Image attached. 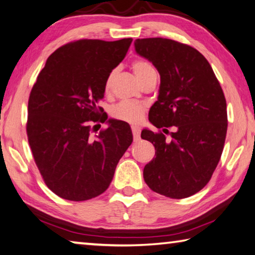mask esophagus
Masks as SVG:
<instances>
[{"mask_svg": "<svg viewBox=\"0 0 255 255\" xmlns=\"http://www.w3.org/2000/svg\"><path fill=\"white\" fill-rule=\"evenodd\" d=\"M131 131H132V135H134V140H135V142H138V140L140 139V129H139V127L136 126V125H132Z\"/></svg>", "mask_w": 255, "mask_h": 255, "instance_id": "obj_1", "label": "esophagus"}]
</instances>
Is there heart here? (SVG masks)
<instances>
[{
	"mask_svg": "<svg viewBox=\"0 0 255 255\" xmlns=\"http://www.w3.org/2000/svg\"><path fill=\"white\" fill-rule=\"evenodd\" d=\"M132 71L136 76V78L139 80H143L145 77L149 74L155 72L154 68L149 62L145 61V60H136L131 64ZM116 71L110 72V75L107 77L106 83H104V92L109 93L111 91L112 82L115 78ZM145 111V106L143 103L139 102H130V101H124L120 102L112 108V116L117 119L128 121V123H137L140 118H142L143 113Z\"/></svg>",
	"mask_w": 255,
	"mask_h": 255,
	"instance_id": "b5f03b06",
	"label": "heart"
}]
</instances>
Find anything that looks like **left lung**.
I'll list each match as a JSON object with an SVG mask.
<instances>
[{"label":"left lung","mask_w":255,"mask_h":255,"mask_svg":"<svg viewBox=\"0 0 255 255\" xmlns=\"http://www.w3.org/2000/svg\"><path fill=\"white\" fill-rule=\"evenodd\" d=\"M134 45L160 74L149 123L163 131L173 129L170 139L142 130L140 137L154 145L156 154L144 167V180L153 192L185 199L209 183L220 160L227 134L224 92L208 60L194 47L161 37L136 39Z\"/></svg>","instance_id":"1"}]
</instances>
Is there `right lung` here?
I'll list each match as a JSON object with an SVG mask.
<instances>
[{"mask_svg": "<svg viewBox=\"0 0 255 255\" xmlns=\"http://www.w3.org/2000/svg\"><path fill=\"white\" fill-rule=\"evenodd\" d=\"M132 42L80 39L59 47L46 60L28 101L27 135L47 187L69 201L106 192L117 164L132 142L130 126L102 116L104 83ZM108 128L95 139L91 121Z\"/></svg>", "mask_w": 255, "mask_h": 255, "instance_id": "obj_1", "label": "right lung"}]
</instances>
